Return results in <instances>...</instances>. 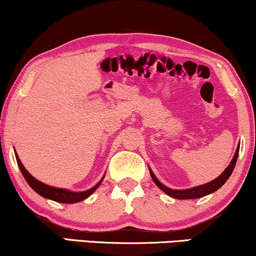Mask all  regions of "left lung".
Instances as JSON below:
<instances>
[{"label":"left lung","mask_w":256,"mask_h":256,"mask_svg":"<svg viewBox=\"0 0 256 256\" xmlns=\"http://www.w3.org/2000/svg\"><path fill=\"white\" fill-rule=\"evenodd\" d=\"M238 150H240V146L238 147V150H236L235 156H234V158H232L230 165L226 167V171L223 172L222 174L218 176V178H216L215 180L208 182V184L196 186V188H188V190H172V188H167V186L162 185V182L158 180L156 176H154L153 172L150 170V176H152L153 182H156L158 188H162L165 194L171 196V197H173V198H176V200H194V198L204 197V196L210 194H212V192H215L216 190H218L220 186H222L226 180H228L230 174H232V171H234V167L236 165V160H238Z\"/></svg>","instance_id":"obj_1"}]
</instances>
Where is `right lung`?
Returning a JSON list of instances; mask_svg holds the SVG:
<instances>
[{
    "label": "right lung",
    "instance_id": "add662e5",
    "mask_svg": "<svg viewBox=\"0 0 256 256\" xmlns=\"http://www.w3.org/2000/svg\"><path fill=\"white\" fill-rule=\"evenodd\" d=\"M15 156H16L18 165V167H20V171L22 173V176H24V179H26V182L30 184V188H33L36 194L42 196V197L48 198V200H52L56 202H59V203H77V202L84 200L85 198H88L91 194H92V192H94V190L98 188V186L100 185V182H102V180H103V178H102L98 184L94 185L92 188H90V190L84 191V192H71V191L64 190V188H52V186L44 184V182L36 180L34 176H32L30 173L27 172V170L24 168V165H22L21 160L18 159V154H15Z\"/></svg>",
    "mask_w": 256,
    "mask_h": 256
}]
</instances>
